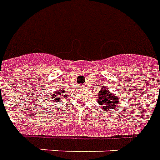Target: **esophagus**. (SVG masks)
Masks as SVG:
<instances>
[{
  "mask_svg": "<svg viewBox=\"0 0 160 160\" xmlns=\"http://www.w3.org/2000/svg\"><path fill=\"white\" fill-rule=\"evenodd\" d=\"M84 87H85L84 85H82V86H81V88H84Z\"/></svg>",
  "mask_w": 160,
  "mask_h": 160,
  "instance_id": "obj_1",
  "label": "esophagus"
}]
</instances>
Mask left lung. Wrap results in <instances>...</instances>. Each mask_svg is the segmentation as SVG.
<instances>
[{"instance_id": "left-lung-1", "label": "left lung", "mask_w": 160, "mask_h": 160, "mask_svg": "<svg viewBox=\"0 0 160 160\" xmlns=\"http://www.w3.org/2000/svg\"><path fill=\"white\" fill-rule=\"evenodd\" d=\"M98 104L103 110L113 111L115 108H118L120 102L118 96L114 95L109 90H107V88L101 87V90L98 92Z\"/></svg>"}]
</instances>
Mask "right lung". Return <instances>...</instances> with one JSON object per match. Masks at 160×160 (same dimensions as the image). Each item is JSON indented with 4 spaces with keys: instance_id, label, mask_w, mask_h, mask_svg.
<instances>
[{
    "instance_id": "right-lung-1",
    "label": "right lung",
    "mask_w": 160,
    "mask_h": 160,
    "mask_svg": "<svg viewBox=\"0 0 160 160\" xmlns=\"http://www.w3.org/2000/svg\"><path fill=\"white\" fill-rule=\"evenodd\" d=\"M65 91L64 90H60L58 89L57 91H55V93H53L52 95H51V98H50V100H52L53 102H59L61 101V98L60 97H67V94H65V95H62V94H64Z\"/></svg>"
}]
</instances>
